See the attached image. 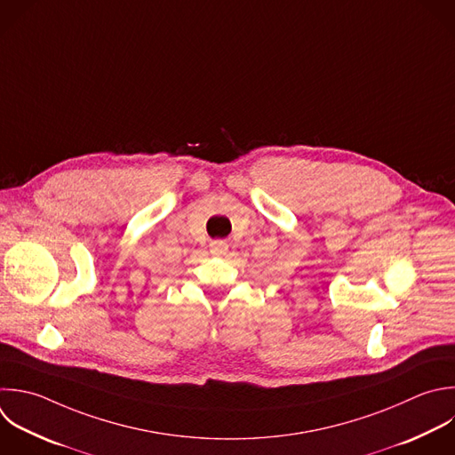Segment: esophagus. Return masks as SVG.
<instances>
[{
  "label": "esophagus",
  "instance_id": "obj_1",
  "mask_svg": "<svg viewBox=\"0 0 455 455\" xmlns=\"http://www.w3.org/2000/svg\"><path fill=\"white\" fill-rule=\"evenodd\" d=\"M210 251H212L213 254H224V252L228 251V243H226L224 240H213V242L210 243Z\"/></svg>",
  "mask_w": 455,
  "mask_h": 455
}]
</instances>
